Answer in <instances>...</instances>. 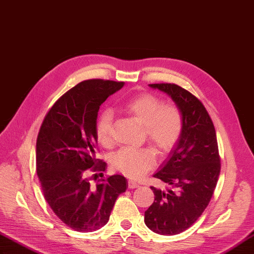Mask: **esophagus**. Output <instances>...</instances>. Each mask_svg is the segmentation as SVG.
<instances>
[{
    "label": "esophagus",
    "mask_w": 254,
    "mask_h": 254,
    "mask_svg": "<svg viewBox=\"0 0 254 254\" xmlns=\"http://www.w3.org/2000/svg\"><path fill=\"white\" fill-rule=\"evenodd\" d=\"M128 187L130 188V189L138 188L139 187V184L136 183V182H133V180H129V182H128Z\"/></svg>",
    "instance_id": "34e87169"
}]
</instances>
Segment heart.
Listing matches in <instances>:
<instances>
[{"label":"heart","instance_id":"1","mask_svg":"<svg viewBox=\"0 0 254 254\" xmlns=\"http://www.w3.org/2000/svg\"><path fill=\"white\" fill-rule=\"evenodd\" d=\"M122 109L144 126L145 137L157 153L171 151L180 138L184 121L180 110L174 104H163L150 93L138 94L127 100ZM114 114L105 109L98 117L95 132L104 146L113 144ZM112 166L129 178H139L155 165V154L151 148H124L113 155Z\"/></svg>","mask_w":254,"mask_h":254}]
</instances>
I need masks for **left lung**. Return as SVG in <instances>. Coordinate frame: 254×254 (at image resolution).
I'll return each instance as SVG.
<instances>
[{
    "label": "left lung",
    "mask_w": 254,
    "mask_h": 254,
    "mask_svg": "<svg viewBox=\"0 0 254 254\" xmlns=\"http://www.w3.org/2000/svg\"><path fill=\"white\" fill-rule=\"evenodd\" d=\"M170 95L183 114V131L153 177L170 185L151 187L154 202L144 212L152 232L173 236L185 232L204 212L215 190L221 159L215 128L199 99L175 83L149 84Z\"/></svg>",
    "instance_id": "left-lung-1"
}]
</instances>
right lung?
Wrapping results in <instances>:
<instances>
[{
  "label": "right lung",
  "instance_id": "add662e5",
  "mask_svg": "<svg viewBox=\"0 0 254 254\" xmlns=\"http://www.w3.org/2000/svg\"><path fill=\"white\" fill-rule=\"evenodd\" d=\"M124 82L84 80L56 101L43 120L36 146V166L44 198L55 215L76 232L98 230L109 222L127 179L113 175L90 184V172H103L97 159L95 132L101 104ZM97 175V174H94Z\"/></svg>",
  "mask_w": 254,
  "mask_h": 254
}]
</instances>
